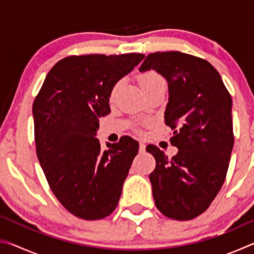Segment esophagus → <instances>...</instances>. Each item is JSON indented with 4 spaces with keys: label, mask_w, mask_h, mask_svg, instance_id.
Returning <instances> with one entry per match:
<instances>
[{
    "label": "esophagus",
    "mask_w": 254,
    "mask_h": 254,
    "mask_svg": "<svg viewBox=\"0 0 254 254\" xmlns=\"http://www.w3.org/2000/svg\"><path fill=\"white\" fill-rule=\"evenodd\" d=\"M139 150H140V152H144L145 151V144L143 142H140Z\"/></svg>",
    "instance_id": "34e87169"
}]
</instances>
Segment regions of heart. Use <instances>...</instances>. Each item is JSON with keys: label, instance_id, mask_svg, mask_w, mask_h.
<instances>
[{"label": "heart", "instance_id": "1", "mask_svg": "<svg viewBox=\"0 0 254 254\" xmlns=\"http://www.w3.org/2000/svg\"><path fill=\"white\" fill-rule=\"evenodd\" d=\"M160 81H165V80H163L162 77L159 74H157L156 71H147L139 76V83H140L141 88H145L148 87V86H151L156 83H160ZM121 84L122 81L120 80L113 86V88H112L111 91V97L115 96V94L118 93L120 87H121Z\"/></svg>", "mask_w": 254, "mask_h": 254}]
</instances>
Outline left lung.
<instances>
[{
    "label": "left lung",
    "instance_id": "8db88e82",
    "mask_svg": "<svg viewBox=\"0 0 254 254\" xmlns=\"http://www.w3.org/2000/svg\"><path fill=\"white\" fill-rule=\"evenodd\" d=\"M156 70L168 81L165 122L174 130L171 159L156 145L149 178L157 208L177 221L204 213L226 177L234 144L232 97L218 71L205 59L179 51L147 56L141 72Z\"/></svg>",
    "mask_w": 254,
    "mask_h": 254
}]
</instances>
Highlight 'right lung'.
Masks as SVG:
<instances>
[{
	"mask_svg": "<svg viewBox=\"0 0 254 254\" xmlns=\"http://www.w3.org/2000/svg\"><path fill=\"white\" fill-rule=\"evenodd\" d=\"M142 54L69 56L56 64L33 102L37 156L54 195L86 221L117 208L139 143L123 136L101 149L96 131L111 112L113 86Z\"/></svg>",
	"mask_w": 254,
	"mask_h": 254,
	"instance_id": "right-lung-1",
	"label": "right lung"
}]
</instances>
